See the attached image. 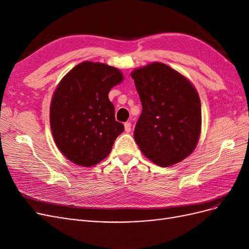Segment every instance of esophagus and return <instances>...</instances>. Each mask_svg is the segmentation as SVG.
<instances>
[{"mask_svg": "<svg viewBox=\"0 0 249 249\" xmlns=\"http://www.w3.org/2000/svg\"><path fill=\"white\" fill-rule=\"evenodd\" d=\"M131 127H132V124H131V123H129V122L124 123V131H125L126 133L131 132Z\"/></svg>", "mask_w": 249, "mask_h": 249, "instance_id": "obj_1", "label": "esophagus"}]
</instances>
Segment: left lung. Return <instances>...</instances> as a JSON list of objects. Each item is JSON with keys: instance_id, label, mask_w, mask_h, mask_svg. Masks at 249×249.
Segmentation results:
<instances>
[{"instance_id": "8db88e82", "label": "left lung", "mask_w": 249, "mask_h": 249, "mask_svg": "<svg viewBox=\"0 0 249 249\" xmlns=\"http://www.w3.org/2000/svg\"><path fill=\"white\" fill-rule=\"evenodd\" d=\"M142 104L134 138L141 152L167 167L189 156L199 139L200 100L191 83L168 65L155 62L132 72Z\"/></svg>"}]
</instances>
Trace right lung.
I'll return each mask as SVG.
<instances>
[{"instance_id": "right-lung-1", "label": "right lung", "mask_w": 249, "mask_h": 249, "mask_svg": "<svg viewBox=\"0 0 249 249\" xmlns=\"http://www.w3.org/2000/svg\"><path fill=\"white\" fill-rule=\"evenodd\" d=\"M123 80L115 67L86 61L59 83L51 103V129L59 150L72 163L86 167L100 163L124 132L108 96Z\"/></svg>"}]
</instances>
